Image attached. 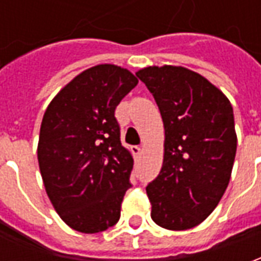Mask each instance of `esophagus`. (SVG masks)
<instances>
[{
	"instance_id": "1",
	"label": "esophagus",
	"mask_w": 261,
	"mask_h": 261,
	"mask_svg": "<svg viewBox=\"0 0 261 261\" xmlns=\"http://www.w3.org/2000/svg\"><path fill=\"white\" fill-rule=\"evenodd\" d=\"M131 152H133V155H134V158L140 156V153H141V147H138V145L131 147Z\"/></svg>"
}]
</instances>
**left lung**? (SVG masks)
<instances>
[{
	"label": "left lung",
	"instance_id": "1",
	"mask_svg": "<svg viewBox=\"0 0 261 261\" xmlns=\"http://www.w3.org/2000/svg\"><path fill=\"white\" fill-rule=\"evenodd\" d=\"M136 74L155 97L165 128L162 169L147 186L151 218L165 229H190L229 185L238 145L232 105L207 78L180 65Z\"/></svg>",
	"mask_w": 261,
	"mask_h": 261
}]
</instances>
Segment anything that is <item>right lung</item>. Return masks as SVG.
<instances>
[{"label":"right lung","mask_w":261,"mask_h":261,"mask_svg":"<svg viewBox=\"0 0 261 261\" xmlns=\"http://www.w3.org/2000/svg\"><path fill=\"white\" fill-rule=\"evenodd\" d=\"M137 84L128 69L95 65L69 81L44 112L39 168L54 210L74 230L97 233L119 221L134 161L121 145L114 110Z\"/></svg>","instance_id":"right-lung-1"}]
</instances>
